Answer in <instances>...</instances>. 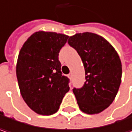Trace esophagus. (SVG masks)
Returning a JSON list of instances; mask_svg holds the SVG:
<instances>
[{"instance_id":"34e87169","label":"esophagus","mask_w":132,"mask_h":132,"mask_svg":"<svg viewBox=\"0 0 132 132\" xmlns=\"http://www.w3.org/2000/svg\"><path fill=\"white\" fill-rule=\"evenodd\" d=\"M68 76H69V78H70V79H72V73H69L68 75Z\"/></svg>"}]
</instances>
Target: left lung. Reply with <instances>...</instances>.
<instances>
[{
    "label": "left lung",
    "mask_w": 132,
    "mask_h": 132,
    "mask_svg": "<svg viewBox=\"0 0 132 132\" xmlns=\"http://www.w3.org/2000/svg\"><path fill=\"white\" fill-rule=\"evenodd\" d=\"M68 43L78 52L85 71L84 85L72 89L78 106L85 113H99L113 103L119 90L120 58L113 47L97 34H76L69 37Z\"/></svg>",
    "instance_id": "8db88e82"
}]
</instances>
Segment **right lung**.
Returning <instances> with one entry per match:
<instances>
[{
    "label": "right lung",
    "instance_id": "add662e5",
    "mask_svg": "<svg viewBox=\"0 0 132 132\" xmlns=\"http://www.w3.org/2000/svg\"><path fill=\"white\" fill-rule=\"evenodd\" d=\"M69 36L39 31L22 45L16 64V77L21 95L36 113L57 112L69 90V79L62 75L59 60L60 49Z\"/></svg>",
    "mask_w": 132,
    "mask_h": 132
}]
</instances>
